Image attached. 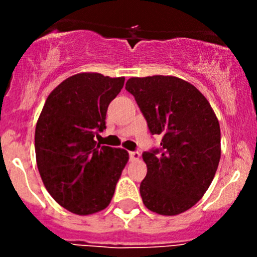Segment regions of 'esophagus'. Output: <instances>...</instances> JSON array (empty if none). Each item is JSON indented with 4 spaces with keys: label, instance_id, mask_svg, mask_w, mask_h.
I'll list each match as a JSON object with an SVG mask.
<instances>
[{
    "label": "esophagus",
    "instance_id": "1",
    "mask_svg": "<svg viewBox=\"0 0 257 257\" xmlns=\"http://www.w3.org/2000/svg\"><path fill=\"white\" fill-rule=\"evenodd\" d=\"M129 158H131L132 162L139 160V159H141V153H139V152H131V153H129Z\"/></svg>",
    "mask_w": 257,
    "mask_h": 257
}]
</instances>
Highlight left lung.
<instances>
[{
    "label": "left lung",
    "instance_id": "obj_1",
    "mask_svg": "<svg viewBox=\"0 0 257 257\" xmlns=\"http://www.w3.org/2000/svg\"><path fill=\"white\" fill-rule=\"evenodd\" d=\"M125 89L150 133L162 137L160 149L143 153L144 205L160 215L181 214L203 198L215 177L221 155L219 120L200 90L178 77H133Z\"/></svg>",
    "mask_w": 257,
    "mask_h": 257
}]
</instances>
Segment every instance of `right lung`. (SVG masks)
Instances as JSON below:
<instances>
[{"instance_id":"add662e5","label":"right lung","mask_w":257,"mask_h":257,"mask_svg":"<svg viewBox=\"0 0 257 257\" xmlns=\"http://www.w3.org/2000/svg\"><path fill=\"white\" fill-rule=\"evenodd\" d=\"M124 77L78 73L57 85L46 99L35 133L36 160L43 184L61 206L89 215L109 205L129 154L97 144L109 103Z\"/></svg>"}]
</instances>
